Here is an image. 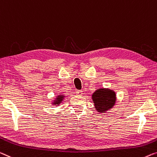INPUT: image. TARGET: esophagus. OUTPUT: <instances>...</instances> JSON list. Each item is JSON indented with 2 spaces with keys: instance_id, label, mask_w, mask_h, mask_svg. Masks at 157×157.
<instances>
[{
  "instance_id": "1",
  "label": "esophagus",
  "mask_w": 157,
  "mask_h": 157,
  "mask_svg": "<svg viewBox=\"0 0 157 157\" xmlns=\"http://www.w3.org/2000/svg\"><path fill=\"white\" fill-rule=\"evenodd\" d=\"M76 94L78 96H82V95L83 93H82V90H77L76 91Z\"/></svg>"
}]
</instances>
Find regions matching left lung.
<instances>
[{"instance_id": "obj_1", "label": "left lung", "mask_w": 157, "mask_h": 157, "mask_svg": "<svg viewBox=\"0 0 157 157\" xmlns=\"http://www.w3.org/2000/svg\"><path fill=\"white\" fill-rule=\"evenodd\" d=\"M92 99L97 111L105 113L113 108L116 103V93L108 89H99L92 94Z\"/></svg>"}]
</instances>
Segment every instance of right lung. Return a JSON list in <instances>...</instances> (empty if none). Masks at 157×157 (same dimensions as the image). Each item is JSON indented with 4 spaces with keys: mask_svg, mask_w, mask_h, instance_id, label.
<instances>
[{
    "mask_svg": "<svg viewBox=\"0 0 157 157\" xmlns=\"http://www.w3.org/2000/svg\"><path fill=\"white\" fill-rule=\"evenodd\" d=\"M63 99H64V96L63 95L58 96L57 98H56V99H55V101L53 102V104H54V105H56V104L59 105V104H60V103H61V101H63Z\"/></svg>",
    "mask_w": 157,
    "mask_h": 157,
    "instance_id": "right-lung-1",
    "label": "right lung"
}]
</instances>
